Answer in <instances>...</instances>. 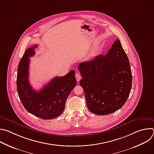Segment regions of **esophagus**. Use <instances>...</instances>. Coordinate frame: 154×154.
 <instances>
[{
  "label": "esophagus",
  "mask_w": 154,
  "mask_h": 154,
  "mask_svg": "<svg viewBox=\"0 0 154 154\" xmlns=\"http://www.w3.org/2000/svg\"><path fill=\"white\" fill-rule=\"evenodd\" d=\"M75 78H76V80L77 82H79L80 81V80L81 79V76L79 73H76L75 74Z\"/></svg>",
  "instance_id": "esophagus-1"
}]
</instances>
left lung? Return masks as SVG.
<instances>
[{"label": "left lung", "mask_w": 154, "mask_h": 154, "mask_svg": "<svg viewBox=\"0 0 154 154\" xmlns=\"http://www.w3.org/2000/svg\"><path fill=\"white\" fill-rule=\"evenodd\" d=\"M86 105L96 115H105L120 109L127 100L132 75L128 58L117 39L105 55L79 64Z\"/></svg>", "instance_id": "1"}]
</instances>
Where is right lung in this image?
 <instances>
[{
  "mask_svg": "<svg viewBox=\"0 0 154 154\" xmlns=\"http://www.w3.org/2000/svg\"><path fill=\"white\" fill-rule=\"evenodd\" d=\"M37 47L35 45L26 49L19 63L17 93L28 112L43 119H52L64 111L66 102L77 84L75 71L71 70L66 75L55 77L39 91L33 90L29 81V57L35 55Z\"/></svg>",
  "mask_w": 154,
  "mask_h": 154,
  "instance_id": "1",
  "label": "right lung"
}]
</instances>
